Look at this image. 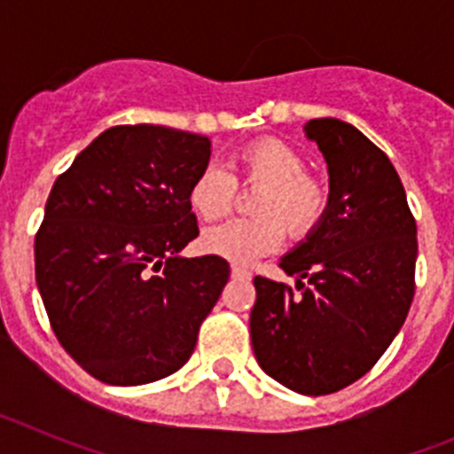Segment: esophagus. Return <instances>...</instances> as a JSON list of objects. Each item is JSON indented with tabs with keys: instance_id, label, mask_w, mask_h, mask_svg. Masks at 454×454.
<instances>
[{
	"instance_id": "34e87169",
	"label": "esophagus",
	"mask_w": 454,
	"mask_h": 454,
	"mask_svg": "<svg viewBox=\"0 0 454 454\" xmlns=\"http://www.w3.org/2000/svg\"><path fill=\"white\" fill-rule=\"evenodd\" d=\"M231 277H234V279H250L252 272L243 266H231Z\"/></svg>"
}]
</instances>
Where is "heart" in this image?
Masks as SVG:
<instances>
[{
	"label": "heart",
	"mask_w": 454,
	"mask_h": 454,
	"mask_svg": "<svg viewBox=\"0 0 454 454\" xmlns=\"http://www.w3.org/2000/svg\"><path fill=\"white\" fill-rule=\"evenodd\" d=\"M236 175L207 166L188 188V204L202 223L230 215L240 188H259L252 200L256 218L231 220L202 236V247L230 262H252L277 250L286 227L291 239H304L323 223L330 208V186L304 170L302 152L275 136H263L240 147L234 156Z\"/></svg>",
	"instance_id": "1"
}]
</instances>
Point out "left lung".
<instances>
[{
    "label": "left lung",
    "mask_w": 454,
    "mask_h": 454,
    "mask_svg": "<svg viewBox=\"0 0 454 454\" xmlns=\"http://www.w3.org/2000/svg\"><path fill=\"white\" fill-rule=\"evenodd\" d=\"M330 168V208L279 262L288 284L254 277L252 350L272 380L327 395L366 375L403 327L416 291V220L398 172L343 120H309ZM308 279V284L301 282Z\"/></svg>",
    "instance_id": "8db88e82"
}]
</instances>
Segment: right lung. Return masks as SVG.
Here are the masks:
<instances>
[{
    "mask_svg": "<svg viewBox=\"0 0 454 454\" xmlns=\"http://www.w3.org/2000/svg\"><path fill=\"white\" fill-rule=\"evenodd\" d=\"M207 136L111 127L59 175L35 234V282L63 350L115 387L163 380L191 359L230 263L177 252L200 234L188 188Z\"/></svg>",
    "mask_w": 454,
    "mask_h": 454,
    "instance_id": "obj_1",
    "label": "right lung"
}]
</instances>
